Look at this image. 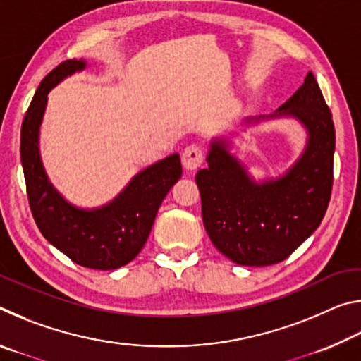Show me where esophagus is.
Segmentation results:
<instances>
[{"label":"esophagus","instance_id":"34e87169","mask_svg":"<svg viewBox=\"0 0 361 361\" xmlns=\"http://www.w3.org/2000/svg\"><path fill=\"white\" fill-rule=\"evenodd\" d=\"M204 162V152L197 145H189L181 152V164L183 169L188 170V172H192L200 164Z\"/></svg>","mask_w":361,"mask_h":361}]
</instances>
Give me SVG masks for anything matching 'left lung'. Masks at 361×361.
<instances>
[{
    "mask_svg": "<svg viewBox=\"0 0 361 361\" xmlns=\"http://www.w3.org/2000/svg\"><path fill=\"white\" fill-rule=\"evenodd\" d=\"M274 119H295L305 132L302 152L282 175L256 181L231 152V138L239 132L213 138L209 167L195 175L207 234L240 266H271L288 258L319 228L331 197L334 124L312 73L272 114L245 118L242 126Z\"/></svg>",
    "mask_w": 361,
    "mask_h": 361,
    "instance_id": "left-lung-1",
    "label": "left lung"
}]
</instances>
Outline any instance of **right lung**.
I'll return each mask as SVG.
<instances>
[{"mask_svg":"<svg viewBox=\"0 0 361 361\" xmlns=\"http://www.w3.org/2000/svg\"><path fill=\"white\" fill-rule=\"evenodd\" d=\"M85 68L84 59L65 60L42 79L22 124L20 161L30 209L46 240L79 266L111 271L142 252L159 207L183 170L178 152L170 154L133 175L114 199L94 209L71 204L57 191L39 149L47 95L63 79Z\"/></svg>","mask_w":361,"mask_h":361,"instance_id":"obj_1","label":"right lung"}]
</instances>
